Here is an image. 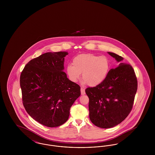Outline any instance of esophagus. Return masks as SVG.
<instances>
[{
  "mask_svg": "<svg viewBox=\"0 0 155 155\" xmlns=\"http://www.w3.org/2000/svg\"><path fill=\"white\" fill-rule=\"evenodd\" d=\"M81 95H85V89L83 88H81Z\"/></svg>",
  "mask_w": 155,
  "mask_h": 155,
  "instance_id": "34e87169",
  "label": "esophagus"
}]
</instances>
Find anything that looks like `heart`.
Returning a JSON list of instances; mask_svg holds the SVG:
<instances>
[{
	"label": "heart",
	"instance_id": "b5f03b06",
	"mask_svg": "<svg viewBox=\"0 0 155 155\" xmlns=\"http://www.w3.org/2000/svg\"><path fill=\"white\" fill-rule=\"evenodd\" d=\"M110 66V60L106 56L84 53L74 57L73 64L67 66L66 72L69 79L74 82L79 80L82 73L83 82L95 87L106 79Z\"/></svg>",
	"mask_w": 155,
	"mask_h": 155
}]
</instances>
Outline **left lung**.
I'll use <instances>...</instances> for the list:
<instances>
[{"instance_id":"1","label":"left lung","mask_w":155,"mask_h":155,"mask_svg":"<svg viewBox=\"0 0 155 155\" xmlns=\"http://www.w3.org/2000/svg\"><path fill=\"white\" fill-rule=\"evenodd\" d=\"M118 62L106 79L85 89L88 96L89 118L98 127L109 128L121 123L132 110L138 82L133 67L122 63L123 58L107 52Z\"/></svg>"}]
</instances>
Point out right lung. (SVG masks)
Masks as SVG:
<instances>
[{
  "instance_id": "obj_1",
  "label": "right lung",
  "mask_w": 155,
  "mask_h": 155,
  "mask_svg": "<svg viewBox=\"0 0 155 155\" xmlns=\"http://www.w3.org/2000/svg\"><path fill=\"white\" fill-rule=\"evenodd\" d=\"M66 52H48L32 59L20 75L23 105L30 116L48 127L66 123L80 96V87L63 71Z\"/></svg>"
}]
</instances>
